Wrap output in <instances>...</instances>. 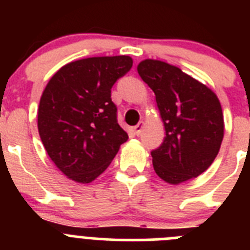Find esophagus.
<instances>
[{
  "instance_id": "obj_1",
  "label": "esophagus",
  "mask_w": 250,
  "mask_h": 250,
  "mask_svg": "<svg viewBox=\"0 0 250 250\" xmlns=\"http://www.w3.org/2000/svg\"><path fill=\"white\" fill-rule=\"evenodd\" d=\"M143 129H144V123H143V121H140L136 126H134V131H135L136 135H140Z\"/></svg>"
}]
</instances>
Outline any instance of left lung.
<instances>
[{
  "mask_svg": "<svg viewBox=\"0 0 250 250\" xmlns=\"http://www.w3.org/2000/svg\"><path fill=\"white\" fill-rule=\"evenodd\" d=\"M138 72L154 91L164 121L165 138L152 150L155 173L169 184L196 178L210 167L224 136V120L216 95L180 68L144 60Z\"/></svg>",
  "mask_w": 250,
  "mask_h": 250,
  "instance_id": "8db88e82",
  "label": "left lung"
}]
</instances>
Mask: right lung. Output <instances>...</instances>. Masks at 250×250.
Wrapping results in <instances>:
<instances>
[{
    "instance_id": "right-lung-1",
    "label": "right lung",
    "mask_w": 250,
    "mask_h": 250,
    "mask_svg": "<svg viewBox=\"0 0 250 250\" xmlns=\"http://www.w3.org/2000/svg\"><path fill=\"white\" fill-rule=\"evenodd\" d=\"M131 66L129 56L79 60L60 68L46 86L40 138L51 160L75 182L98 178L129 138L118 123L111 87Z\"/></svg>"
}]
</instances>
